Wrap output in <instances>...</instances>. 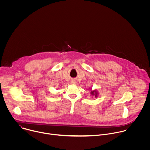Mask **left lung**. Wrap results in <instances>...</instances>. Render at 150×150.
<instances>
[{
    "label": "left lung",
    "instance_id": "1",
    "mask_svg": "<svg viewBox=\"0 0 150 150\" xmlns=\"http://www.w3.org/2000/svg\"><path fill=\"white\" fill-rule=\"evenodd\" d=\"M91 94L92 95H93V96L94 95L96 97H97V91H96V90L92 91L91 92Z\"/></svg>",
    "mask_w": 150,
    "mask_h": 150
}]
</instances>
